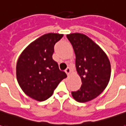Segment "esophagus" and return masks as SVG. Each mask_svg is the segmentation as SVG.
<instances>
[{
    "label": "esophagus",
    "mask_w": 126,
    "mask_h": 126,
    "mask_svg": "<svg viewBox=\"0 0 126 126\" xmlns=\"http://www.w3.org/2000/svg\"><path fill=\"white\" fill-rule=\"evenodd\" d=\"M65 73H66V74L67 75V76H69V75H70V74H71V69L69 68V67L68 68H67L65 70Z\"/></svg>",
    "instance_id": "obj_1"
}]
</instances>
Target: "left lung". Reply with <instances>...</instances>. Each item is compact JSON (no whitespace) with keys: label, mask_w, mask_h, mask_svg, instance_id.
<instances>
[{"label":"left lung","mask_w":126,"mask_h":126,"mask_svg":"<svg viewBox=\"0 0 126 126\" xmlns=\"http://www.w3.org/2000/svg\"><path fill=\"white\" fill-rule=\"evenodd\" d=\"M76 55V67L82 80L79 90L71 92L79 103H86L100 95L111 78V63L105 51L88 36L80 33L67 35Z\"/></svg>","instance_id":"1"}]
</instances>
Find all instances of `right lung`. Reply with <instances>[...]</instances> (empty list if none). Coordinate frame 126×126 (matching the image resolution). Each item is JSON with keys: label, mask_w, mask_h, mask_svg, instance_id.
<instances>
[{"label": "right lung", "mask_w": 126, "mask_h": 126, "mask_svg": "<svg viewBox=\"0 0 126 126\" xmlns=\"http://www.w3.org/2000/svg\"><path fill=\"white\" fill-rule=\"evenodd\" d=\"M63 34L48 33L31 42L18 58L16 76L23 93L37 101L50 97L54 90L67 78L52 59L54 46Z\"/></svg>", "instance_id": "right-lung-1"}]
</instances>
